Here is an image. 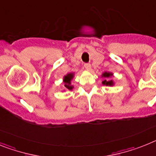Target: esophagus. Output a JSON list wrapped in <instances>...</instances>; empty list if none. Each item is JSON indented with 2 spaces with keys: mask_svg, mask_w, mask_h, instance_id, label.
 Here are the masks:
<instances>
[{
  "mask_svg": "<svg viewBox=\"0 0 156 156\" xmlns=\"http://www.w3.org/2000/svg\"><path fill=\"white\" fill-rule=\"evenodd\" d=\"M85 66V69H86V70H88V71H90L91 70V65L89 63H86L84 65Z\"/></svg>",
  "mask_w": 156,
  "mask_h": 156,
  "instance_id": "34e87169",
  "label": "esophagus"
}]
</instances>
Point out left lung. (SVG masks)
I'll list each match as a JSON object with an SVG mask.
<instances>
[{
	"mask_svg": "<svg viewBox=\"0 0 156 156\" xmlns=\"http://www.w3.org/2000/svg\"><path fill=\"white\" fill-rule=\"evenodd\" d=\"M113 76V74L112 72H104L102 74H101V78H104L105 80L102 82V84L104 86H112L114 85V82L112 80H111L110 78Z\"/></svg>",
	"mask_w": 156,
	"mask_h": 156,
	"instance_id": "8db88e82",
	"label": "left lung"
}]
</instances>
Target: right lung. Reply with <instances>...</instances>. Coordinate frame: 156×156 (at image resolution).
<instances>
[{"label": "right lung", "mask_w": 156, "mask_h": 156, "mask_svg": "<svg viewBox=\"0 0 156 156\" xmlns=\"http://www.w3.org/2000/svg\"><path fill=\"white\" fill-rule=\"evenodd\" d=\"M74 73H68L66 75L63 77V79H62V82L64 83V86L66 90H73L74 86L71 85V81L72 79L74 78Z\"/></svg>", "instance_id": "1"}]
</instances>
